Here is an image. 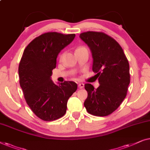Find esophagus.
Wrapping results in <instances>:
<instances>
[{
  "label": "esophagus",
  "mask_w": 150,
  "mask_h": 150,
  "mask_svg": "<svg viewBox=\"0 0 150 150\" xmlns=\"http://www.w3.org/2000/svg\"><path fill=\"white\" fill-rule=\"evenodd\" d=\"M78 87H79V88H80V89H82V88L84 87V84L83 83H79L78 84Z\"/></svg>",
  "instance_id": "esophagus-1"
}]
</instances>
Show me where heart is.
I'll return each mask as SVG.
<instances>
[{
    "label": "heart",
    "instance_id": "1",
    "mask_svg": "<svg viewBox=\"0 0 150 150\" xmlns=\"http://www.w3.org/2000/svg\"><path fill=\"white\" fill-rule=\"evenodd\" d=\"M84 48H86V47H83V46H81V47H77V50H81V49H84Z\"/></svg>",
    "mask_w": 150,
    "mask_h": 150
}]
</instances>
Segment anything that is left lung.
I'll list each match as a JSON object with an SVG mask.
<instances>
[{"label": "left lung", "mask_w": 150, "mask_h": 150, "mask_svg": "<svg viewBox=\"0 0 150 150\" xmlns=\"http://www.w3.org/2000/svg\"><path fill=\"white\" fill-rule=\"evenodd\" d=\"M80 38L92 54V71L100 86L96 89L85 84L86 111L95 116H107L115 111L127 94L130 81L129 63L123 49L113 37L103 32L88 31Z\"/></svg>", "instance_id": "1"}]
</instances>
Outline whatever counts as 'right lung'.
<instances>
[{"label": "right lung", "mask_w": 150, "mask_h": 150, "mask_svg": "<svg viewBox=\"0 0 150 150\" xmlns=\"http://www.w3.org/2000/svg\"><path fill=\"white\" fill-rule=\"evenodd\" d=\"M75 37V34L43 33L33 39L23 52L18 68L20 86L29 107L43 121L62 117L67 101L77 89L73 81L55 84L51 79L57 56Z\"/></svg>", "instance_id": "1"}]
</instances>
